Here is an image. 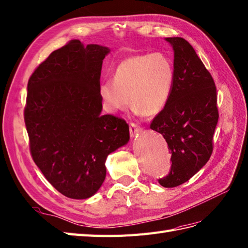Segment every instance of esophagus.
Returning a JSON list of instances; mask_svg holds the SVG:
<instances>
[{"instance_id": "obj_1", "label": "esophagus", "mask_w": 248, "mask_h": 248, "mask_svg": "<svg viewBox=\"0 0 248 248\" xmlns=\"http://www.w3.org/2000/svg\"><path fill=\"white\" fill-rule=\"evenodd\" d=\"M141 131H142V129H141L140 126L138 125V124H134V123H131V124H130V135H131L132 137H134V136L138 135V134L140 133Z\"/></svg>"}]
</instances>
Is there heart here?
I'll use <instances>...</instances> for the list:
<instances>
[{"instance_id":"obj_1","label":"heart","mask_w":248,"mask_h":248,"mask_svg":"<svg viewBox=\"0 0 248 248\" xmlns=\"http://www.w3.org/2000/svg\"><path fill=\"white\" fill-rule=\"evenodd\" d=\"M174 79L173 64L164 54L132 56L115 68L113 81L100 83L98 94L108 112L123 111L131 102L135 112L151 116L167 106L173 92Z\"/></svg>"}]
</instances>
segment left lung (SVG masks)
Here are the masks:
<instances>
[{
    "mask_svg": "<svg viewBox=\"0 0 248 248\" xmlns=\"http://www.w3.org/2000/svg\"><path fill=\"white\" fill-rule=\"evenodd\" d=\"M174 51V86L150 128L162 134L171 153V170L159 178L172 188L189 181L208 162L218 119L217 88L210 73L188 41L166 38Z\"/></svg>",
    "mask_w": 248,
    "mask_h": 248,
    "instance_id": "8db88e82",
    "label": "left lung"
}]
</instances>
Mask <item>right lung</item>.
Wrapping results in <instances>:
<instances>
[{
    "mask_svg": "<svg viewBox=\"0 0 248 248\" xmlns=\"http://www.w3.org/2000/svg\"><path fill=\"white\" fill-rule=\"evenodd\" d=\"M106 46L79 40L54 50L28 80L24 120L33 162L67 198L94 195L108 155L130 140L125 120L102 115L98 94Z\"/></svg>",
    "mask_w": 248,
    "mask_h": 248,
    "instance_id": "add662e5",
    "label": "right lung"
}]
</instances>
